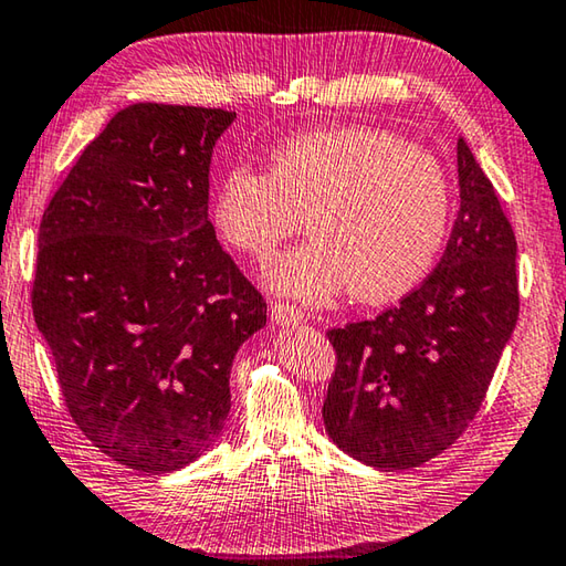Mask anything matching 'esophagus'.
<instances>
[{"label":"esophagus","instance_id":"esophagus-1","mask_svg":"<svg viewBox=\"0 0 566 566\" xmlns=\"http://www.w3.org/2000/svg\"><path fill=\"white\" fill-rule=\"evenodd\" d=\"M272 322L276 324V327H296V324L304 322V312L296 310L294 304H274Z\"/></svg>","mask_w":566,"mask_h":566}]
</instances>
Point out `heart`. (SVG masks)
Masks as SVG:
<instances>
[{"label": "heart", "mask_w": 566, "mask_h": 566, "mask_svg": "<svg viewBox=\"0 0 566 566\" xmlns=\"http://www.w3.org/2000/svg\"><path fill=\"white\" fill-rule=\"evenodd\" d=\"M452 214V187L432 151L375 127L306 132L274 147L270 171L227 169L212 222L237 252L266 262L304 224L312 242L264 272L274 294L327 304L395 302L432 270Z\"/></svg>", "instance_id": "1"}]
</instances>
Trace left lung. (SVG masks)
Listing matches in <instances>:
<instances>
[{
    "label": "left lung",
    "instance_id": "left-lung-1",
    "mask_svg": "<svg viewBox=\"0 0 566 566\" xmlns=\"http://www.w3.org/2000/svg\"><path fill=\"white\" fill-rule=\"evenodd\" d=\"M457 175L459 212L434 272L399 306L327 332L337 369L324 427L369 467H419L452 447L482 407L520 317L512 224L464 139Z\"/></svg>",
    "mask_w": 566,
    "mask_h": 566
}]
</instances>
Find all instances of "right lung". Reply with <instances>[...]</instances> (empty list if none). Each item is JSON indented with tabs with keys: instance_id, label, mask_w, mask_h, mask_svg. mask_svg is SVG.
<instances>
[{
	"instance_id": "right-lung-1",
	"label": "right lung",
	"mask_w": 566,
	"mask_h": 566,
	"mask_svg": "<svg viewBox=\"0 0 566 566\" xmlns=\"http://www.w3.org/2000/svg\"><path fill=\"white\" fill-rule=\"evenodd\" d=\"M234 112L139 102L114 114L40 224L32 310L90 442L167 474L224 429L229 371L266 324L209 222V165Z\"/></svg>"
}]
</instances>
